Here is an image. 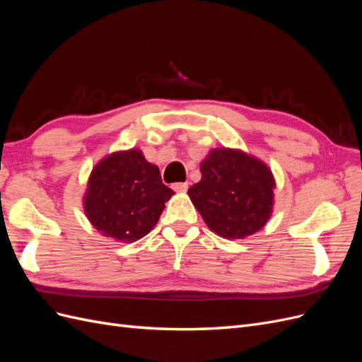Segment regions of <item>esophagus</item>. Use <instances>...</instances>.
<instances>
[{
    "label": "esophagus",
    "mask_w": 362,
    "mask_h": 362,
    "mask_svg": "<svg viewBox=\"0 0 362 362\" xmlns=\"http://www.w3.org/2000/svg\"><path fill=\"white\" fill-rule=\"evenodd\" d=\"M172 189L175 190V192H185L189 189V184L187 182H175L173 185H172Z\"/></svg>",
    "instance_id": "obj_1"
}]
</instances>
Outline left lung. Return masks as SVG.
I'll use <instances>...</instances> for the list:
<instances>
[{"instance_id":"8db88e82","label":"left lung","mask_w":362,"mask_h":362,"mask_svg":"<svg viewBox=\"0 0 362 362\" xmlns=\"http://www.w3.org/2000/svg\"><path fill=\"white\" fill-rule=\"evenodd\" d=\"M202 178L189 196L208 228L225 238L259 231L273 206L272 170L238 149H213L201 163Z\"/></svg>"}]
</instances>
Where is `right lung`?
I'll return each mask as SVG.
<instances>
[{
	"instance_id": "obj_1",
	"label": "right lung",
	"mask_w": 362,
	"mask_h": 362,
	"mask_svg": "<svg viewBox=\"0 0 362 362\" xmlns=\"http://www.w3.org/2000/svg\"><path fill=\"white\" fill-rule=\"evenodd\" d=\"M173 190L161 182L160 170L139 149L105 157L90 173L84 211L103 235L136 242L158 222Z\"/></svg>"
}]
</instances>
